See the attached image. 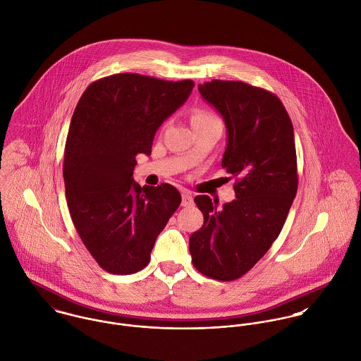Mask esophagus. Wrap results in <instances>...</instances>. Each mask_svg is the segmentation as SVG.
<instances>
[{"label": "esophagus", "instance_id": "esophagus-1", "mask_svg": "<svg viewBox=\"0 0 361 361\" xmlns=\"http://www.w3.org/2000/svg\"><path fill=\"white\" fill-rule=\"evenodd\" d=\"M194 204V200H192V195L188 192V191H184L181 194V205L183 207H191Z\"/></svg>", "mask_w": 361, "mask_h": 361}]
</instances>
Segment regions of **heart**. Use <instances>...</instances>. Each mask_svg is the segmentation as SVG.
Listing matches in <instances>:
<instances>
[{
    "mask_svg": "<svg viewBox=\"0 0 361 361\" xmlns=\"http://www.w3.org/2000/svg\"><path fill=\"white\" fill-rule=\"evenodd\" d=\"M212 123H219V118H217L214 113H211L207 109H195L191 113V124H192V127L207 126V124H212Z\"/></svg>",
    "mask_w": 361,
    "mask_h": 361,
    "instance_id": "heart-1",
    "label": "heart"
}]
</instances>
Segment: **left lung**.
Returning a JSON list of instances; mask_svg holds the SVG:
<instances>
[{
    "label": "left lung",
    "mask_w": 361,
    "mask_h": 361,
    "mask_svg": "<svg viewBox=\"0 0 361 361\" xmlns=\"http://www.w3.org/2000/svg\"><path fill=\"white\" fill-rule=\"evenodd\" d=\"M198 90L224 120L221 167L235 177V200L219 209L208 195L195 197L204 226L191 234L190 252L202 275L235 281L267 254L286 221L298 184L294 133L272 92L219 79Z\"/></svg>",
    "instance_id": "left-lung-1"
}]
</instances>
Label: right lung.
<instances>
[{"instance_id":"add662e5","label":"right lung","mask_w":361,"mask_h":361,"mask_svg":"<svg viewBox=\"0 0 361 361\" xmlns=\"http://www.w3.org/2000/svg\"><path fill=\"white\" fill-rule=\"evenodd\" d=\"M194 82L116 73L80 96L64 150V183L73 226L96 262L116 275L149 264L160 231L181 204L176 187H141L138 153L150 154L156 131L191 94Z\"/></svg>"}]
</instances>
